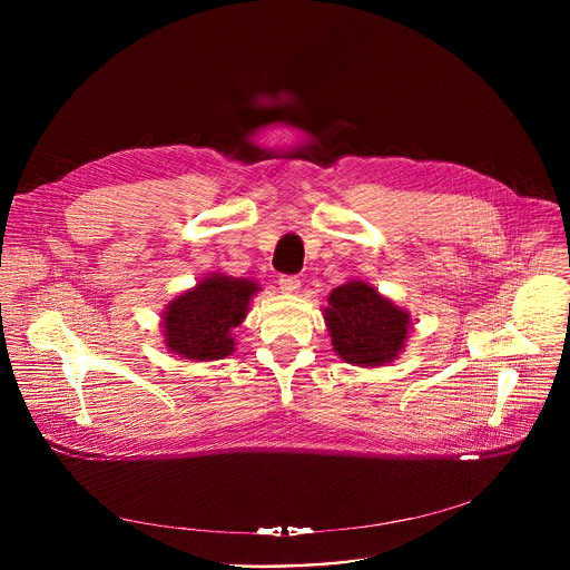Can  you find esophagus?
Returning a JSON list of instances; mask_svg holds the SVG:
<instances>
[{
	"mask_svg": "<svg viewBox=\"0 0 570 570\" xmlns=\"http://www.w3.org/2000/svg\"><path fill=\"white\" fill-rule=\"evenodd\" d=\"M279 288H282V293L293 295V293L299 291V279L295 275H282L279 277Z\"/></svg>",
	"mask_w": 570,
	"mask_h": 570,
	"instance_id": "34e87169",
	"label": "esophagus"
}]
</instances>
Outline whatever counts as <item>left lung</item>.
<instances>
[{
    "label": "left lung",
    "instance_id": "left-lung-1",
    "mask_svg": "<svg viewBox=\"0 0 570 570\" xmlns=\"http://www.w3.org/2000/svg\"><path fill=\"white\" fill-rule=\"evenodd\" d=\"M324 322L334 352L352 365L379 367L403 352L411 332V315L383 297L374 286L352 279L330 295Z\"/></svg>",
    "mask_w": 570,
    "mask_h": 570
}]
</instances>
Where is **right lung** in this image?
<instances>
[{
    "label": "right lung",
    "instance_id": "add662e5",
    "mask_svg": "<svg viewBox=\"0 0 570 570\" xmlns=\"http://www.w3.org/2000/svg\"><path fill=\"white\" fill-rule=\"evenodd\" d=\"M259 284L214 273L167 304L165 345L187 361H220L234 352L232 332L246 320Z\"/></svg>",
    "mask_w": 570,
    "mask_h": 570
}]
</instances>
